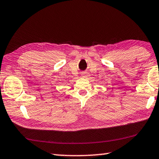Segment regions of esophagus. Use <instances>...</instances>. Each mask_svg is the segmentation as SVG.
I'll use <instances>...</instances> for the list:
<instances>
[{
    "mask_svg": "<svg viewBox=\"0 0 159 159\" xmlns=\"http://www.w3.org/2000/svg\"><path fill=\"white\" fill-rule=\"evenodd\" d=\"M88 74L87 72H83V73L81 74V77L83 78H88Z\"/></svg>",
    "mask_w": 159,
    "mask_h": 159,
    "instance_id": "obj_1",
    "label": "esophagus"
}]
</instances>
